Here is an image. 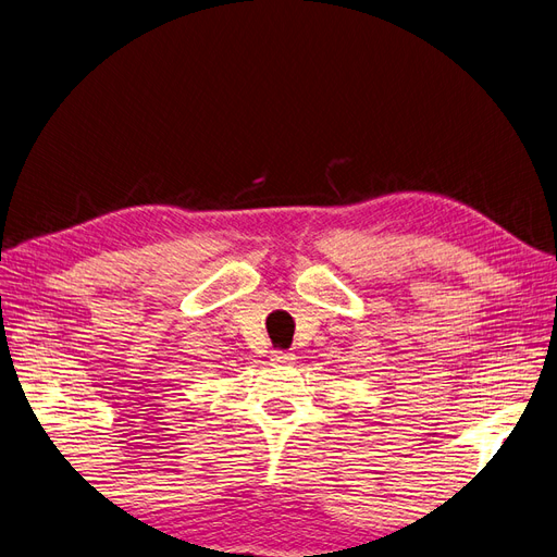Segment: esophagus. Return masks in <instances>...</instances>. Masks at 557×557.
Returning <instances> with one entry per match:
<instances>
[{
  "mask_svg": "<svg viewBox=\"0 0 557 557\" xmlns=\"http://www.w3.org/2000/svg\"><path fill=\"white\" fill-rule=\"evenodd\" d=\"M271 360L275 364H294L296 362V356L292 351H273L271 354Z\"/></svg>",
  "mask_w": 557,
  "mask_h": 557,
  "instance_id": "esophagus-1",
  "label": "esophagus"
}]
</instances>
